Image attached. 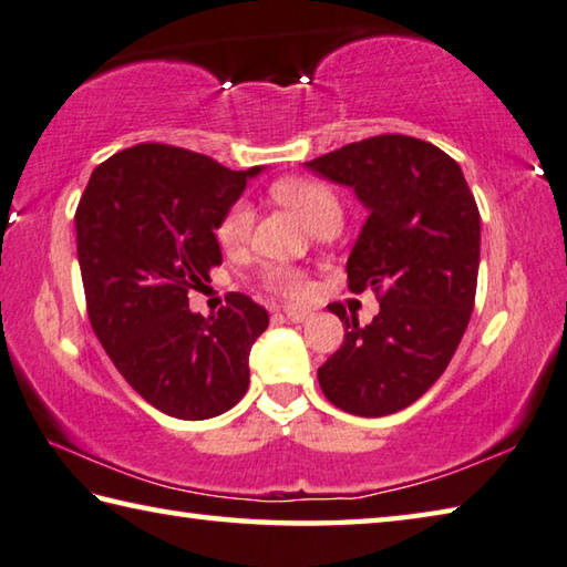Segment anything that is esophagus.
Wrapping results in <instances>:
<instances>
[{
	"label": "esophagus",
	"mask_w": 567,
	"mask_h": 567,
	"mask_svg": "<svg viewBox=\"0 0 567 567\" xmlns=\"http://www.w3.org/2000/svg\"><path fill=\"white\" fill-rule=\"evenodd\" d=\"M284 313L288 320H293V323H303V320L311 316V311L308 308H301V306H284Z\"/></svg>",
	"instance_id": "obj_1"
}]
</instances>
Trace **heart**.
<instances>
[{
  "instance_id": "obj_1",
  "label": "heart",
  "mask_w": 567,
  "mask_h": 567,
  "mask_svg": "<svg viewBox=\"0 0 567 567\" xmlns=\"http://www.w3.org/2000/svg\"><path fill=\"white\" fill-rule=\"evenodd\" d=\"M274 197L284 202L286 207H291L298 217H301L308 227L316 229L318 224L328 219H340L343 215V207H340V199L333 192V187L320 183L313 177H286L279 179L271 187ZM254 224V207L247 199H237L234 205L224 212V217L217 224V239L224 249H237L244 241L249 239ZM261 284L269 288V291L284 293V296H306L311 281L303 271L293 269V266L286 264H271L261 271Z\"/></svg>"
}]
</instances>
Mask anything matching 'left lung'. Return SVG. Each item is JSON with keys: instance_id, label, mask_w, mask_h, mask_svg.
Segmentation results:
<instances>
[{"instance_id": "1", "label": "left lung", "mask_w": 567, "mask_h": 567, "mask_svg": "<svg viewBox=\"0 0 567 567\" xmlns=\"http://www.w3.org/2000/svg\"><path fill=\"white\" fill-rule=\"evenodd\" d=\"M355 189L370 217L348 259V288L380 301L318 368L320 390L348 414L384 416L410 408L442 378L474 311L482 219L462 167L432 143L388 133L306 163Z\"/></svg>"}]
</instances>
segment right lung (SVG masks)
<instances>
[{
    "label": "right lung",
    "mask_w": 567,
    "mask_h": 567,
    "mask_svg": "<svg viewBox=\"0 0 567 567\" xmlns=\"http://www.w3.org/2000/svg\"><path fill=\"white\" fill-rule=\"evenodd\" d=\"M261 167L234 169L185 147L141 143L93 169L76 209L85 311L125 382L177 420H209L249 390L266 308L231 293L217 316L187 293L221 264L215 229Z\"/></svg>",
    "instance_id": "1"
}]
</instances>
